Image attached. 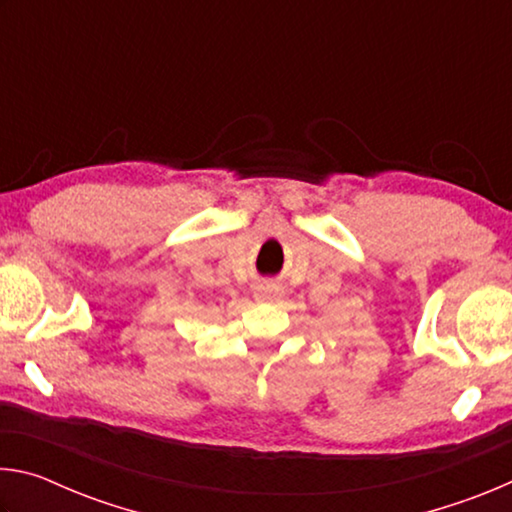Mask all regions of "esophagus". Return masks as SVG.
I'll return each instance as SVG.
<instances>
[{"mask_svg": "<svg viewBox=\"0 0 512 512\" xmlns=\"http://www.w3.org/2000/svg\"><path fill=\"white\" fill-rule=\"evenodd\" d=\"M282 296V289L277 287V284H259L257 291H255V300L257 302H273Z\"/></svg>", "mask_w": 512, "mask_h": 512, "instance_id": "1", "label": "esophagus"}]
</instances>
